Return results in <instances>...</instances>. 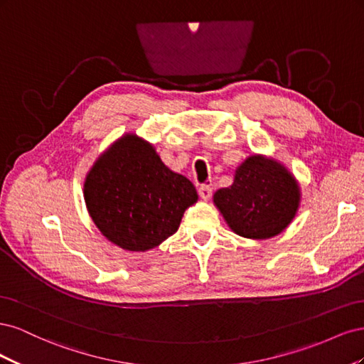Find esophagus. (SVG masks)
<instances>
[{
	"mask_svg": "<svg viewBox=\"0 0 364 364\" xmlns=\"http://www.w3.org/2000/svg\"><path fill=\"white\" fill-rule=\"evenodd\" d=\"M211 194H213V188L209 185H200L199 186V196L202 197L203 200H208L209 197H211Z\"/></svg>",
	"mask_w": 364,
	"mask_h": 364,
	"instance_id": "1",
	"label": "esophagus"
}]
</instances>
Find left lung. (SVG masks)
Wrapping results in <instances>:
<instances>
[{"label":"left lung","mask_w":364,"mask_h":364,"mask_svg":"<svg viewBox=\"0 0 364 364\" xmlns=\"http://www.w3.org/2000/svg\"><path fill=\"white\" fill-rule=\"evenodd\" d=\"M230 229L246 238L278 235L293 220L299 188L278 162L252 156L235 171L234 183L214 194Z\"/></svg>","instance_id":"obj_1"}]
</instances>
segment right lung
I'll list each match as a JSON object with an SVG mask.
<instances>
[{"label":"right lung","instance_id":"add662e5","mask_svg":"<svg viewBox=\"0 0 364 364\" xmlns=\"http://www.w3.org/2000/svg\"><path fill=\"white\" fill-rule=\"evenodd\" d=\"M85 200L107 240L126 250H147L178 230L197 191L165 167L150 144L126 135L87 174Z\"/></svg>","mask_w":364,"mask_h":364}]
</instances>
